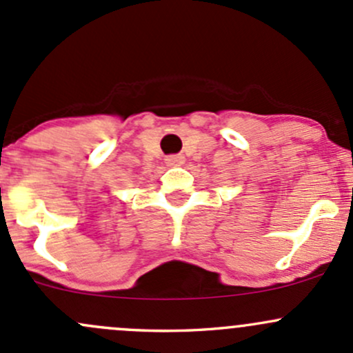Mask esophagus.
Returning <instances> with one entry per match:
<instances>
[{
    "label": "esophagus",
    "instance_id": "obj_1",
    "mask_svg": "<svg viewBox=\"0 0 353 353\" xmlns=\"http://www.w3.org/2000/svg\"><path fill=\"white\" fill-rule=\"evenodd\" d=\"M185 158L181 157V154H170V157H166V165L170 166H180L183 165Z\"/></svg>",
    "mask_w": 353,
    "mask_h": 353
}]
</instances>
